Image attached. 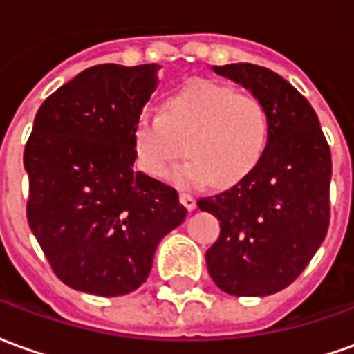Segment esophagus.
Returning a JSON list of instances; mask_svg holds the SVG:
<instances>
[{
  "label": "esophagus",
  "instance_id": "esophagus-1",
  "mask_svg": "<svg viewBox=\"0 0 354 354\" xmlns=\"http://www.w3.org/2000/svg\"><path fill=\"white\" fill-rule=\"evenodd\" d=\"M180 203H182L187 210H193V208L197 207V203H195V199H193L189 193H180Z\"/></svg>",
  "mask_w": 354,
  "mask_h": 354
}]
</instances>
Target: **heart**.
Listing matches in <instances>:
<instances>
[{"mask_svg":"<svg viewBox=\"0 0 354 354\" xmlns=\"http://www.w3.org/2000/svg\"><path fill=\"white\" fill-rule=\"evenodd\" d=\"M267 140L266 104L216 81L187 85L162 111H142L134 129L138 161L153 178H169L187 144L192 159L174 174L182 185L237 184L258 167Z\"/></svg>","mask_w":354,"mask_h":354,"instance_id":"1","label":"heart"}]
</instances>
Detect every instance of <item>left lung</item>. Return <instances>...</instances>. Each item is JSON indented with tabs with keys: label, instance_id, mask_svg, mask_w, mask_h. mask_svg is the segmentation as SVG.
Instances as JSON below:
<instances>
[{
	"label": "left lung",
	"instance_id": "1",
	"mask_svg": "<svg viewBox=\"0 0 354 354\" xmlns=\"http://www.w3.org/2000/svg\"><path fill=\"white\" fill-rule=\"evenodd\" d=\"M266 104L269 140L258 167L197 207L220 220L208 273L231 296H269L296 281L330 225L332 155L319 117L279 73L256 64L214 66Z\"/></svg>",
	"mask_w": 354,
	"mask_h": 354
}]
</instances>
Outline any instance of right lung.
Wrapping results in <instances>:
<instances>
[{"mask_svg":"<svg viewBox=\"0 0 354 354\" xmlns=\"http://www.w3.org/2000/svg\"><path fill=\"white\" fill-rule=\"evenodd\" d=\"M159 66H93L37 109L24 147L26 216L70 288L124 296L146 282L161 239L185 220L174 187L134 170V129Z\"/></svg>","mask_w":354,"mask_h":354,"instance_id":"1","label":"right lung"}]
</instances>
